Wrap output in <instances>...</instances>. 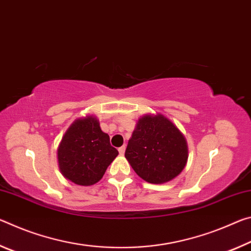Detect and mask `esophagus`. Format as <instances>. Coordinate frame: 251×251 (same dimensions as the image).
Returning <instances> with one entry per match:
<instances>
[{
	"label": "esophagus",
	"instance_id": "obj_1",
	"mask_svg": "<svg viewBox=\"0 0 251 251\" xmlns=\"http://www.w3.org/2000/svg\"><path fill=\"white\" fill-rule=\"evenodd\" d=\"M125 152H126V146H122V147L119 148V153L123 155V154H125Z\"/></svg>",
	"mask_w": 251,
	"mask_h": 251
}]
</instances>
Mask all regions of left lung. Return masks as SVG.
Masks as SVG:
<instances>
[{"label":"left lung","mask_w":251,"mask_h":251,"mask_svg":"<svg viewBox=\"0 0 251 251\" xmlns=\"http://www.w3.org/2000/svg\"><path fill=\"white\" fill-rule=\"evenodd\" d=\"M126 158L141 179L164 183L180 175L188 160L186 138L162 114L139 119L128 142Z\"/></svg>","instance_id":"1"}]
</instances>
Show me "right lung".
<instances>
[{
  "instance_id": "add662e5",
  "label": "right lung",
  "mask_w": 251,
  "mask_h": 251,
  "mask_svg": "<svg viewBox=\"0 0 251 251\" xmlns=\"http://www.w3.org/2000/svg\"><path fill=\"white\" fill-rule=\"evenodd\" d=\"M118 154V150L110 145L108 133L101 130L93 116L76 119L57 148L61 174L79 186H92L100 181Z\"/></svg>"
}]
</instances>
